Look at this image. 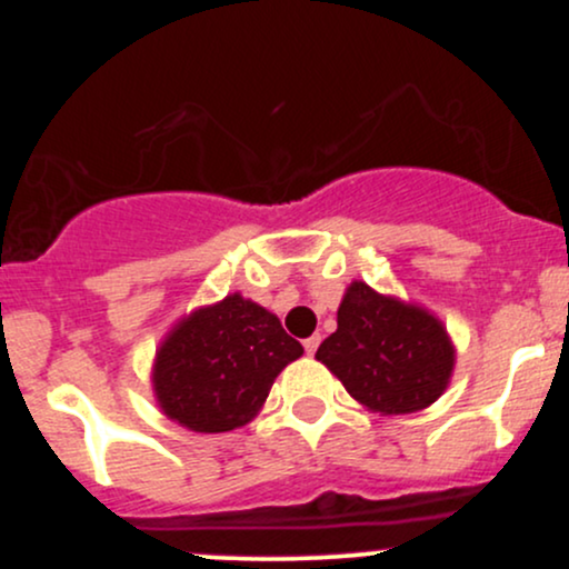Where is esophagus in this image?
Masks as SVG:
<instances>
[{"instance_id": "esophagus-1", "label": "esophagus", "mask_w": 569, "mask_h": 569, "mask_svg": "<svg viewBox=\"0 0 569 569\" xmlns=\"http://www.w3.org/2000/svg\"><path fill=\"white\" fill-rule=\"evenodd\" d=\"M318 345H321V337H318V335L307 337V339H305V350H307V356H312V352L318 350Z\"/></svg>"}]
</instances>
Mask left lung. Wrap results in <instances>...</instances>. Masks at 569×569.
I'll return each instance as SVG.
<instances>
[{
	"label": "left lung",
	"mask_w": 569,
	"mask_h": 569,
	"mask_svg": "<svg viewBox=\"0 0 569 569\" xmlns=\"http://www.w3.org/2000/svg\"><path fill=\"white\" fill-rule=\"evenodd\" d=\"M316 358L345 390L380 415H411L447 390L455 348L436 316L352 280L337 310V331Z\"/></svg>",
	"instance_id": "left-lung-1"
}]
</instances>
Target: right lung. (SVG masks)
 Wrapping results in <instances>:
<instances>
[{
	"mask_svg": "<svg viewBox=\"0 0 569 569\" xmlns=\"http://www.w3.org/2000/svg\"><path fill=\"white\" fill-rule=\"evenodd\" d=\"M302 352L278 316L230 293L168 331L154 356L152 390L173 422L224 433L257 417L276 377Z\"/></svg>",
	"mask_w": 569,
	"mask_h": 569,
	"instance_id": "right-lung-1",
	"label": "right lung"
}]
</instances>
